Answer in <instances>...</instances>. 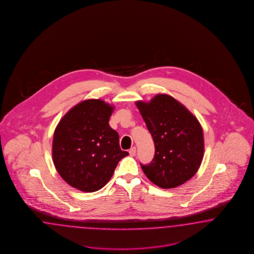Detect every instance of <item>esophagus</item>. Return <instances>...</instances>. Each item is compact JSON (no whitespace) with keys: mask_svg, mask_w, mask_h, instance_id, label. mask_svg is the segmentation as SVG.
<instances>
[{"mask_svg":"<svg viewBox=\"0 0 254 254\" xmlns=\"http://www.w3.org/2000/svg\"><path fill=\"white\" fill-rule=\"evenodd\" d=\"M129 154L131 156H134L136 154V147H132L130 150H129Z\"/></svg>","mask_w":254,"mask_h":254,"instance_id":"34e87169","label":"esophagus"}]
</instances>
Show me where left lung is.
<instances>
[{"label":"left lung","instance_id":"obj_1","mask_svg":"<svg viewBox=\"0 0 254 254\" xmlns=\"http://www.w3.org/2000/svg\"><path fill=\"white\" fill-rule=\"evenodd\" d=\"M154 139V159L141 169L155 185L170 189L184 185L199 169L204 154L203 130L196 117L171 96L158 94L137 101Z\"/></svg>","mask_w":254,"mask_h":254}]
</instances>
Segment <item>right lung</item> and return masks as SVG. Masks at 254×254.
Here are the masks:
<instances>
[{
	"instance_id": "1",
	"label": "right lung",
	"mask_w": 254,
	"mask_h": 254,
	"mask_svg": "<svg viewBox=\"0 0 254 254\" xmlns=\"http://www.w3.org/2000/svg\"><path fill=\"white\" fill-rule=\"evenodd\" d=\"M114 107L101 100H86L63 116L54 132L52 156L62 179L83 192H96L112 178L128 153L109 126Z\"/></svg>"
}]
</instances>
